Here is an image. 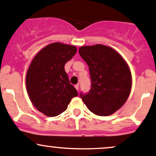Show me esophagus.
Wrapping results in <instances>:
<instances>
[{"label": "esophagus", "instance_id": "obj_1", "mask_svg": "<svg viewBox=\"0 0 156 156\" xmlns=\"http://www.w3.org/2000/svg\"><path fill=\"white\" fill-rule=\"evenodd\" d=\"M75 89L77 90H79V85H78V84L75 85Z\"/></svg>", "mask_w": 156, "mask_h": 156}]
</instances>
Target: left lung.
I'll return each instance as SVG.
<instances>
[{
    "label": "left lung",
    "mask_w": 156,
    "mask_h": 156,
    "mask_svg": "<svg viewBox=\"0 0 156 156\" xmlns=\"http://www.w3.org/2000/svg\"><path fill=\"white\" fill-rule=\"evenodd\" d=\"M78 51L89 66L91 78V89L80 96L93 114H114L125 104L132 89L127 63L115 50L104 45L82 46Z\"/></svg>",
    "instance_id": "left-lung-1"
}]
</instances>
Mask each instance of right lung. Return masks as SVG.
Segmentation results:
<instances>
[{"mask_svg": "<svg viewBox=\"0 0 156 156\" xmlns=\"http://www.w3.org/2000/svg\"><path fill=\"white\" fill-rule=\"evenodd\" d=\"M76 51L74 45L51 43L36 55L29 66L26 76L29 97L34 107L48 117L62 114L78 96L64 69Z\"/></svg>", "mask_w": 156, "mask_h": 156, "instance_id": "1", "label": "right lung"}]
</instances>
